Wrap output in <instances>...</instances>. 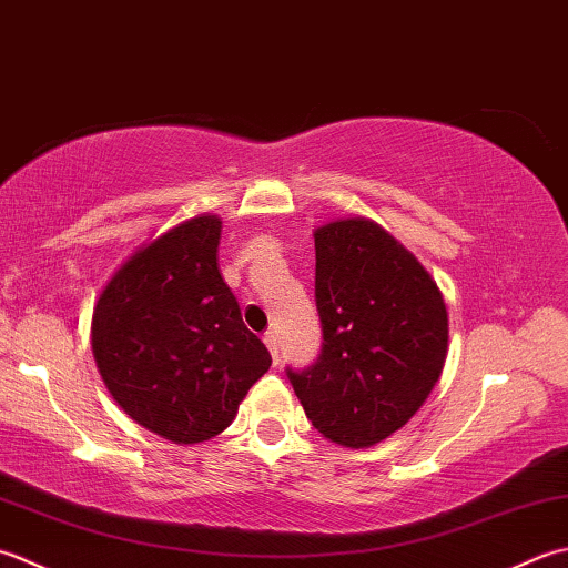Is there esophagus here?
Returning a JSON list of instances; mask_svg holds the SVG:
<instances>
[{
	"label": "esophagus",
	"instance_id": "esophagus-1",
	"mask_svg": "<svg viewBox=\"0 0 568 568\" xmlns=\"http://www.w3.org/2000/svg\"><path fill=\"white\" fill-rule=\"evenodd\" d=\"M264 345H267L270 348V353H272V361H274V365L280 363V341H276V335H274V331H267L264 333Z\"/></svg>",
	"mask_w": 568,
	"mask_h": 568
}]
</instances>
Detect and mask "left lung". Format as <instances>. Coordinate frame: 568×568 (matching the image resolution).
Returning a JSON list of instances; mask_svg holds the SVG:
<instances>
[{
	"instance_id": "1",
	"label": "left lung",
	"mask_w": 568,
	"mask_h": 568,
	"mask_svg": "<svg viewBox=\"0 0 568 568\" xmlns=\"http://www.w3.org/2000/svg\"><path fill=\"white\" fill-rule=\"evenodd\" d=\"M321 353L286 367L316 429L348 448L395 434L429 397L446 363L448 316L414 254L363 217L316 230Z\"/></svg>"
}]
</instances>
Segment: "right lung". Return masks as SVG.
<instances>
[{"label": "right lung", "instance_id": "add662e5", "mask_svg": "<svg viewBox=\"0 0 568 568\" xmlns=\"http://www.w3.org/2000/svg\"><path fill=\"white\" fill-rule=\"evenodd\" d=\"M220 220H186L139 250L100 294L92 353L110 395L173 444L227 429L272 355L217 270Z\"/></svg>", "mask_w": 568, "mask_h": 568}]
</instances>
